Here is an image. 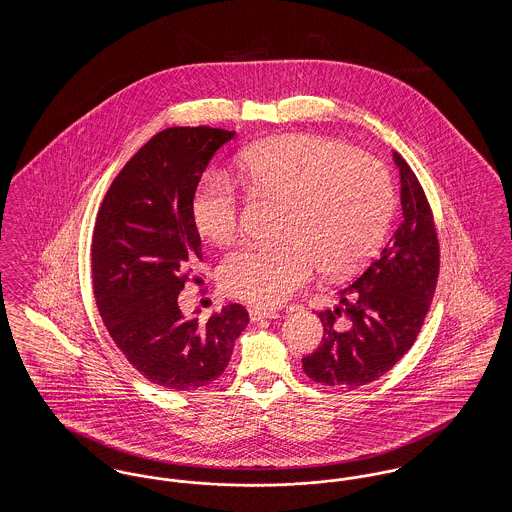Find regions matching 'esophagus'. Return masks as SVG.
<instances>
[{
  "instance_id": "34e87169",
  "label": "esophagus",
  "mask_w": 512,
  "mask_h": 512,
  "mask_svg": "<svg viewBox=\"0 0 512 512\" xmlns=\"http://www.w3.org/2000/svg\"><path fill=\"white\" fill-rule=\"evenodd\" d=\"M278 313L276 311H268V309H249V318L251 322H261V320H267V318H276Z\"/></svg>"
}]
</instances>
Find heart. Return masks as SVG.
<instances>
[{"label":"heart","mask_w":512,"mask_h":512,"mask_svg":"<svg viewBox=\"0 0 512 512\" xmlns=\"http://www.w3.org/2000/svg\"><path fill=\"white\" fill-rule=\"evenodd\" d=\"M249 192L286 199L282 244L244 245L220 265L222 290L259 307H278L311 280L363 267L382 244L393 213L386 167L345 142L288 134L249 147L238 159ZM190 213L211 244L230 242L242 226V199L222 174L197 186Z\"/></svg>","instance_id":"b5f03b06"}]
</instances>
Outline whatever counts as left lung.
Here are the masks:
<instances>
[{"mask_svg":"<svg viewBox=\"0 0 512 512\" xmlns=\"http://www.w3.org/2000/svg\"><path fill=\"white\" fill-rule=\"evenodd\" d=\"M393 161L403 220L365 272L341 288L340 303L318 313L324 338L303 357V370L322 386L355 390L384 376L413 347L436 292L434 217L407 161L395 151Z\"/></svg>","mask_w":512,"mask_h":512,"instance_id":"left-lung-1","label":"left lung"}]
</instances>
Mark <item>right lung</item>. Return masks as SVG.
<instances>
[{"instance_id": "right-lung-1", "label": "right lung", "mask_w": 512, "mask_h": 512, "mask_svg": "<svg viewBox=\"0 0 512 512\" xmlns=\"http://www.w3.org/2000/svg\"><path fill=\"white\" fill-rule=\"evenodd\" d=\"M234 136L211 126L155 134L117 174L99 207L92 236L99 315L128 363L167 390L215 382L249 322L238 303L205 324L178 307L203 259L190 203L209 161Z\"/></svg>"}]
</instances>
